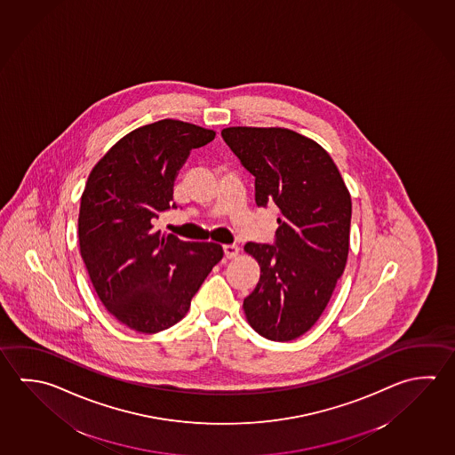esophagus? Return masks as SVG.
Returning a JSON list of instances; mask_svg holds the SVG:
<instances>
[{
	"instance_id": "1",
	"label": "esophagus",
	"mask_w": 455,
	"mask_h": 455,
	"mask_svg": "<svg viewBox=\"0 0 455 455\" xmlns=\"http://www.w3.org/2000/svg\"><path fill=\"white\" fill-rule=\"evenodd\" d=\"M224 257L228 258V259H234V258H237L239 255V247L237 245H224Z\"/></svg>"
}]
</instances>
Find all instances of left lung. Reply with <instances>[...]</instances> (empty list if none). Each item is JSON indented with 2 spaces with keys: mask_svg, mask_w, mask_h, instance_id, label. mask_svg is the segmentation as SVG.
<instances>
[{
  "mask_svg": "<svg viewBox=\"0 0 455 455\" xmlns=\"http://www.w3.org/2000/svg\"><path fill=\"white\" fill-rule=\"evenodd\" d=\"M221 136L255 176L258 207L279 208L275 245L243 247L261 269L243 313L265 339H298L317 323L345 271L349 190L329 152L299 132L229 126Z\"/></svg>",
  "mask_w": 455,
  "mask_h": 455,
  "instance_id": "8db88e82",
  "label": "left lung"
}]
</instances>
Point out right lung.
Wrapping results in <instances>:
<instances>
[{
	"label": "right lung",
	"instance_id": "add662e5",
	"mask_svg": "<svg viewBox=\"0 0 455 455\" xmlns=\"http://www.w3.org/2000/svg\"><path fill=\"white\" fill-rule=\"evenodd\" d=\"M213 130L165 118L116 140L94 165L82 194L78 242L102 305L140 333L170 329L223 258L213 242H182L154 223L174 208L173 186L190 150Z\"/></svg>",
	"mask_w": 455,
	"mask_h": 455
}]
</instances>
